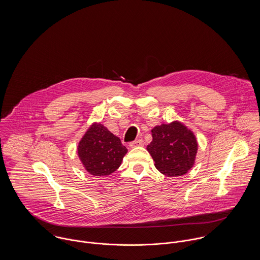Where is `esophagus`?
<instances>
[{
	"label": "esophagus",
	"mask_w": 260,
	"mask_h": 260,
	"mask_svg": "<svg viewBox=\"0 0 260 260\" xmlns=\"http://www.w3.org/2000/svg\"><path fill=\"white\" fill-rule=\"evenodd\" d=\"M143 145H144V141H143L142 139H137V140H135V141L130 142V144H129V146H130L131 148L140 147V146H143Z\"/></svg>",
	"instance_id": "34e87169"
}]
</instances>
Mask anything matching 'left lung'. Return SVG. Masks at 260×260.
<instances>
[{
  "label": "left lung",
  "mask_w": 260,
  "mask_h": 260,
  "mask_svg": "<svg viewBox=\"0 0 260 260\" xmlns=\"http://www.w3.org/2000/svg\"><path fill=\"white\" fill-rule=\"evenodd\" d=\"M147 150L155 167L167 176H181L192 167L197 153L193 133L179 122L162 124L152 130Z\"/></svg>",
  "instance_id": "8db88e82"
}]
</instances>
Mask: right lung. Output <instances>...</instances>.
Instances as JSON below:
<instances>
[{"mask_svg": "<svg viewBox=\"0 0 260 260\" xmlns=\"http://www.w3.org/2000/svg\"><path fill=\"white\" fill-rule=\"evenodd\" d=\"M78 153L90 174L105 176L119 168L127 148L102 124H94L80 141Z\"/></svg>", "mask_w": 260, "mask_h": 260, "instance_id": "1", "label": "right lung"}]
</instances>
